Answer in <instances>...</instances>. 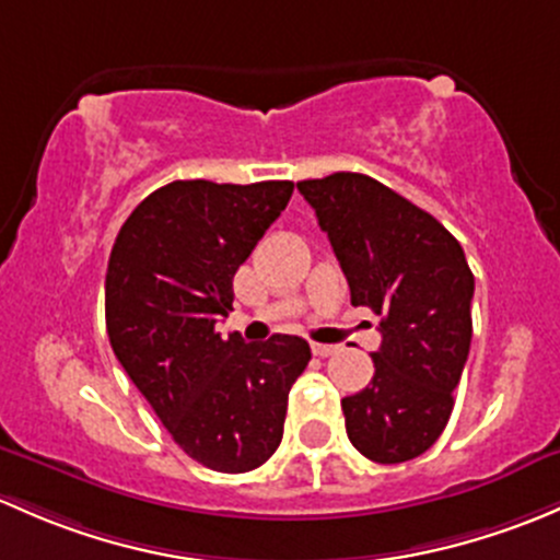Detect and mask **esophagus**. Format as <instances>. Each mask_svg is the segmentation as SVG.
Instances as JSON below:
<instances>
[{
  "mask_svg": "<svg viewBox=\"0 0 560 560\" xmlns=\"http://www.w3.org/2000/svg\"><path fill=\"white\" fill-rule=\"evenodd\" d=\"M337 345H320V342H313V353L320 355V359H326V355L337 353Z\"/></svg>",
  "mask_w": 560,
  "mask_h": 560,
  "instance_id": "1",
  "label": "esophagus"
}]
</instances>
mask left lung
<instances>
[{
	"label": "left lung",
	"instance_id": "8db88e82",
	"mask_svg": "<svg viewBox=\"0 0 560 560\" xmlns=\"http://www.w3.org/2000/svg\"><path fill=\"white\" fill-rule=\"evenodd\" d=\"M296 188L328 234L353 307L380 315L374 377L342 399L350 442L377 464L418 458L445 431L469 355L475 275L464 247L369 175L334 172Z\"/></svg>",
	"mask_w": 560,
	"mask_h": 560
}]
</instances>
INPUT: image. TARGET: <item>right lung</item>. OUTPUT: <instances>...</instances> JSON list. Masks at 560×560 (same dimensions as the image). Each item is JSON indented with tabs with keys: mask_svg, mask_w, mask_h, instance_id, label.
I'll list each match as a JSON object with an SVG mask.
<instances>
[{
	"mask_svg": "<svg viewBox=\"0 0 560 560\" xmlns=\"http://www.w3.org/2000/svg\"><path fill=\"white\" fill-rule=\"evenodd\" d=\"M291 194V180H175L135 207L109 253L115 359L183 453L226 475L278 451L288 390L313 359L291 334L247 345L237 331H215L232 310L240 264Z\"/></svg>",
	"mask_w": 560,
	"mask_h": 560,
	"instance_id": "1",
	"label": "right lung"
}]
</instances>
